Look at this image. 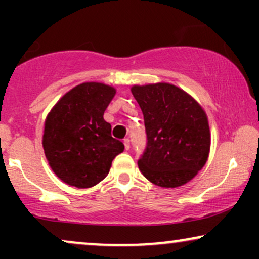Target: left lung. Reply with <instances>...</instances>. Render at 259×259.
I'll list each match as a JSON object with an SVG mask.
<instances>
[{
	"label": "left lung",
	"mask_w": 259,
	"mask_h": 259,
	"mask_svg": "<svg viewBox=\"0 0 259 259\" xmlns=\"http://www.w3.org/2000/svg\"><path fill=\"white\" fill-rule=\"evenodd\" d=\"M114 95L111 86L85 82L67 92L47 115L45 156L55 174L68 185L95 186L107 177L115 156L124 151L123 142L118 136L112 138L111 124L103 119Z\"/></svg>",
	"instance_id": "1"
}]
</instances>
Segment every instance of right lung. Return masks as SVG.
<instances>
[{
  "instance_id": "right-lung-1",
  "label": "right lung",
  "mask_w": 259,
  "mask_h": 259,
  "mask_svg": "<svg viewBox=\"0 0 259 259\" xmlns=\"http://www.w3.org/2000/svg\"><path fill=\"white\" fill-rule=\"evenodd\" d=\"M132 92L144 114L146 132L139 169L154 185H184L207 162L210 134L206 114L170 84L134 86Z\"/></svg>"
}]
</instances>
